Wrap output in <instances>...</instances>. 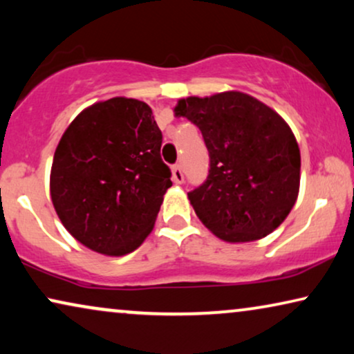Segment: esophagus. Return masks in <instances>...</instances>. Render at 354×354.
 Returning a JSON list of instances; mask_svg holds the SVG:
<instances>
[{
	"label": "esophagus",
	"instance_id": "esophagus-1",
	"mask_svg": "<svg viewBox=\"0 0 354 354\" xmlns=\"http://www.w3.org/2000/svg\"><path fill=\"white\" fill-rule=\"evenodd\" d=\"M172 180H174V183H183V172H182V167L178 166V164L172 167Z\"/></svg>",
	"mask_w": 354,
	"mask_h": 354
}]
</instances>
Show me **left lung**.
I'll return each mask as SVG.
<instances>
[{
  "instance_id": "obj_1",
  "label": "left lung",
  "mask_w": 354,
  "mask_h": 354,
  "mask_svg": "<svg viewBox=\"0 0 354 354\" xmlns=\"http://www.w3.org/2000/svg\"><path fill=\"white\" fill-rule=\"evenodd\" d=\"M174 114L201 130L209 176L188 193L196 216L217 239L246 243L272 234L299 192L301 156L280 114L243 91L177 101Z\"/></svg>"
}]
</instances>
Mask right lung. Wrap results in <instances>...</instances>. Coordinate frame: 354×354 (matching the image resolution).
Instances as JSON below:
<instances>
[{"label": "right lung", "instance_id": "add662e5", "mask_svg": "<svg viewBox=\"0 0 354 354\" xmlns=\"http://www.w3.org/2000/svg\"><path fill=\"white\" fill-rule=\"evenodd\" d=\"M161 143L153 111L140 100L98 101L72 120L53 158L50 193L77 241L104 256L143 243L172 185Z\"/></svg>", "mask_w": 354, "mask_h": 354}]
</instances>
